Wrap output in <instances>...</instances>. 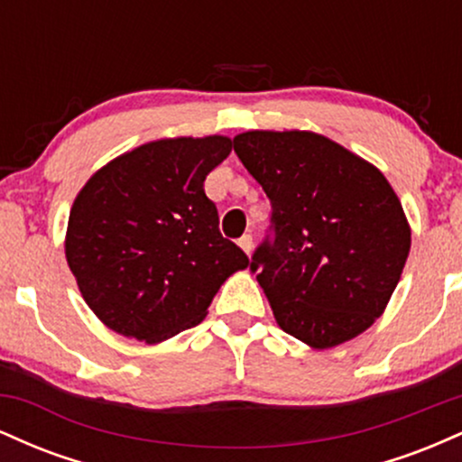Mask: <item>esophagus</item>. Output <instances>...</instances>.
<instances>
[{
    "instance_id": "1",
    "label": "esophagus",
    "mask_w": 462,
    "mask_h": 462,
    "mask_svg": "<svg viewBox=\"0 0 462 462\" xmlns=\"http://www.w3.org/2000/svg\"><path fill=\"white\" fill-rule=\"evenodd\" d=\"M238 247H241L243 252H245L249 256V254H252V249H254V238L249 235H243L241 238H238Z\"/></svg>"
}]
</instances>
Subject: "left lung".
<instances>
[{
    "mask_svg": "<svg viewBox=\"0 0 462 462\" xmlns=\"http://www.w3.org/2000/svg\"><path fill=\"white\" fill-rule=\"evenodd\" d=\"M235 152L273 208L252 258L275 321L312 349L352 341L383 315L411 226L378 167L310 130H249Z\"/></svg>",
    "mask_w": 462,
    "mask_h": 462,
    "instance_id": "left-lung-1",
    "label": "left lung"
}]
</instances>
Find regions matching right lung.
<instances>
[{
    "label": "right lung",
    "mask_w": 462,
    "mask_h": 462,
    "mask_svg": "<svg viewBox=\"0 0 462 462\" xmlns=\"http://www.w3.org/2000/svg\"><path fill=\"white\" fill-rule=\"evenodd\" d=\"M232 152L227 136L143 143L106 162L71 206L65 256L106 328L156 346L204 321L219 286L247 269L219 232L204 180Z\"/></svg>",
    "instance_id": "right-lung-1"
}]
</instances>
